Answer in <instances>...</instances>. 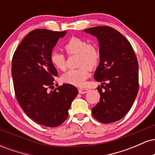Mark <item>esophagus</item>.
I'll return each mask as SVG.
<instances>
[{"instance_id":"34e87169","label":"esophagus","mask_w":155,"mask_h":155,"mask_svg":"<svg viewBox=\"0 0 155 155\" xmlns=\"http://www.w3.org/2000/svg\"><path fill=\"white\" fill-rule=\"evenodd\" d=\"M88 92V89L87 88H79V92L80 94H85L86 92Z\"/></svg>"}]
</instances>
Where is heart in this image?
I'll return each instance as SVG.
<instances>
[{"label":"heart","instance_id":"1","mask_svg":"<svg viewBox=\"0 0 155 155\" xmlns=\"http://www.w3.org/2000/svg\"><path fill=\"white\" fill-rule=\"evenodd\" d=\"M64 50L68 55H77L76 69L69 70L61 76L62 81L76 86H82L89 76V69L93 70L98 65L101 53L95 44L87 43L84 39L72 37L64 45ZM50 62L55 68L64 71L66 68L65 55L53 51L50 55Z\"/></svg>","mask_w":155,"mask_h":155}]
</instances>
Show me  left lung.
Instances as JSON below:
<instances>
[{
  "label": "left lung",
  "instance_id": "left-lung-1",
  "mask_svg": "<svg viewBox=\"0 0 155 155\" xmlns=\"http://www.w3.org/2000/svg\"><path fill=\"white\" fill-rule=\"evenodd\" d=\"M99 42L101 61L94 79L100 102L92 108L94 118L102 123L121 120L132 107L138 91V63L127 38L109 26L85 29Z\"/></svg>",
  "mask_w": 155,
  "mask_h": 155
}]
</instances>
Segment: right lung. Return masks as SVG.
<instances>
[{
  "instance_id": "1",
  "label": "right lung",
  "mask_w": 155,
  "mask_h": 155,
  "mask_svg": "<svg viewBox=\"0 0 155 155\" xmlns=\"http://www.w3.org/2000/svg\"><path fill=\"white\" fill-rule=\"evenodd\" d=\"M66 32L35 29L23 38L12 63L15 96L25 113L35 122L54 127L65 122L78 94L68 84L54 89L58 71L50 62L52 49Z\"/></svg>"
}]
</instances>
